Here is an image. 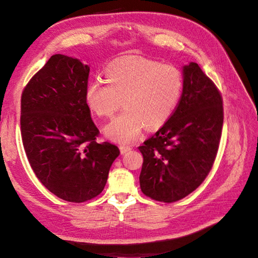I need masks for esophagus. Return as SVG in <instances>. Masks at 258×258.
<instances>
[{"label":"esophagus","mask_w":258,"mask_h":258,"mask_svg":"<svg viewBox=\"0 0 258 258\" xmlns=\"http://www.w3.org/2000/svg\"><path fill=\"white\" fill-rule=\"evenodd\" d=\"M119 149H120V152L121 154H126V152H128L132 148H131L130 146H119Z\"/></svg>","instance_id":"1"}]
</instances>
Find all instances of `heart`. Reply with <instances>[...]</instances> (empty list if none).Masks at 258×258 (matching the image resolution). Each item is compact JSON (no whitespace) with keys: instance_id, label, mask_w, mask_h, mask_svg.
<instances>
[{"instance_id":"b5f03b06","label":"heart","mask_w":258,"mask_h":258,"mask_svg":"<svg viewBox=\"0 0 258 258\" xmlns=\"http://www.w3.org/2000/svg\"><path fill=\"white\" fill-rule=\"evenodd\" d=\"M107 81L89 83L86 102L100 117L118 113L106 127L104 134L113 142L128 143L142 133L143 127L164 125L175 111L183 91V76L173 64L138 55L113 61L106 68Z\"/></svg>"}]
</instances>
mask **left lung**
<instances>
[{"instance_id": "1", "label": "left lung", "mask_w": 258, "mask_h": 258, "mask_svg": "<svg viewBox=\"0 0 258 258\" xmlns=\"http://www.w3.org/2000/svg\"><path fill=\"white\" fill-rule=\"evenodd\" d=\"M183 91L175 111L139 147L140 187L151 199L174 203L195 191L215 160L223 126V103L198 63L182 68Z\"/></svg>"}]
</instances>
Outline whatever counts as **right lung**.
Listing matches in <instances>:
<instances>
[{"mask_svg":"<svg viewBox=\"0 0 258 258\" xmlns=\"http://www.w3.org/2000/svg\"><path fill=\"white\" fill-rule=\"evenodd\" d=\"M90 67L54 54L21 95V138L35 175L56 197L84 203L101 194L119 149L95 141L86 102Z\"/></svg>","mask_w":258,"mask_h":258,"instance_id":"1","label":"right lung"}]
</instances>
